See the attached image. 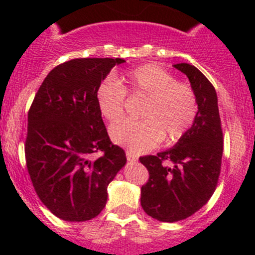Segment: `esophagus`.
Listing matches in <instances>:
<instances>
[{"label":"esophagus","instance_id":"esophagus-1","mask_svg":"<svg viewBox=\"0 0 255 255\" xmlns=\"http://www.w3.org/2000/svg\"><path fill=\"white\" fill-rule=\"evenodd\" d=\"M126 156H127V160L128 161L133 162L137 160V155L136 153H133L132 151H126Z\"/></svg>","mask_w":255,"mask_h":255}]
</instances>
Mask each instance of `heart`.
I'll use <instances>...</instances> for the list:
<instances>
[{
	"instance_id": "1",
	"label": "heart",
	"mask_w": 255,
	"mask_h": 255,
	"mask_svg": "<svg viewBox=\"0 0 255 255\" xmlns=\"http://www.w3.org/2000/svg\"><path fill=\"white\" fill-rule=\"evenodd\" d=\"M121 81L108 76L99 82L95 100L99 113L109 123L125 116L126 93L146 98L141 108V121H126L111 127L116 143L136 152L155 148L162 138L176 142L196 121L198 105L192 86L176 81L169 71L156 63H147L128 71Z\"/></svg>"
}]
</instances>
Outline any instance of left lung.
<instances>
[{"instance_id": "obj_1", "label": "left lung", "mask_w": 255, "mask_h": 255, "mask_svg": "<svg viewBox=\"0 0 255 255\" xmlns=\"http://www.w3.org/2000/svg\"><path fill=\"white\" fill-rule=\"evenodd\" d=\"M174 67L187 75L196 94V121L174 147L139 157L150 174L141 188V206L162 222L187 219L207 203L217 187L224 151L216 90L194 66Z\"/></svg>"}]
</instances>
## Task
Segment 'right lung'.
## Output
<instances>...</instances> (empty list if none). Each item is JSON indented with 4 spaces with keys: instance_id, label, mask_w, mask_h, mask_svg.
<instances>
[{
    "instance_id": "right-lung-1",
    "label": "right lung",
    "mask_w": 255,
    "mask_h": 255,
    "mask_svg": "<svg viewBox=\"0 0 255 255\" xmlns=\"http://www.w3.org/2000/svg\"><path fill=\"white\" fill-rule=\"evenodd\" d=\"M123 62L76 58L57 66L27 114L25 159L31 183L45 207L65 221L98 216L108 184L127 162L125 150L108 136L95 100L99 82Z\"/></svg>"
}]
</instances>
